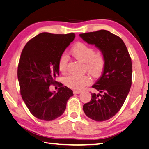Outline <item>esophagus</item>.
<instances>
[{
	"label": "esophagus",
	"mask_w": 149,
	"mask_h": 149,
	"mask_svg": "<svg viewBox=\"0 0 149 149\" xmlns=\"http://www.w3.org/2000/svg\"><path fill=\"white\" fill-rule=\"evenodd\" d=\"M81 92V91H76V90H74V94H79V93Z\"/></svg>",
	"instance_id": "34e87169"
}]
</instances>
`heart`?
I'll list each match as a JSON object with an SVG mask.
<instances>
[{
	"mask_svg": "<svg viewBox=\"0 0 149 149\" xmlns=\"http://www.w3.org/2000/svg\"><path fill=\"white\" fill-rule=\"evenodd\" d=\"M71 54L77 60L85 63V69L95 77H99L104 72L106 67V58L101 52H95L91 46L82 42H77L71 49ZM58 67L61 73H65L68 67V58L65 55L60 57ZM66 86L75 90H81L85 86L91 84L92 80L88 75L76 76L70 75L64 80Z\"/></svg>",
	"mask_w": 149,
	"mask_h": 149,
	"instance_id": "obj_1",
	"label": "heart"
}]
</instances>
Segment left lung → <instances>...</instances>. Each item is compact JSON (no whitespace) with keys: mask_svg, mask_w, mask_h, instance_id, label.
I'll list each match as a JSON object with an SVG mask.
<instances>
[{"mask_svg":"<svg viewBox=\"0 0 149 149\" xmlns=\"http://www.w3.org/2000/svg\"><path fill=\"white\" fill-rule=\"evenodd\" d=\"M79 36L87 43L99 48L106 58L104 71L93 85L99 93H91V100L85 103L83 109L91 119L106 121L119 112L130 92L132 58L123 40L107 30L85 33Z\"/></svg>","mask_w":149,"mask_h":149,"instance_id":"left-lung-1","label":"left lung"}]
</instances>
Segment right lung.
<instances>
[{"mask_svg": "<svg viewBox=\"0 0 149 149\" xmlns=\"http://www.w3.org/2000/svg\"><path fill=\"white\" fill-rule=\"evenodd\" d=\"M75 37L74 33H41L22 50L17 66L20 94L31 114L39 120L52 121L60 117L74 95L72 90L61 83L57 93L50 91L49 87L57 84L58 60Z\"/></svg>", "mask_w": 149, "mask_h": 149, "instance_id": "right-lung-1", "label": "right lung"}]
</instances>
